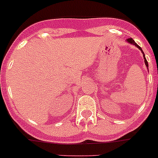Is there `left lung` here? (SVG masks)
<instances>
[{
    "instance_id": "left-lung-1",
    "label": "left lung",
    "mask_w": 158,
    "mask_h": 158,
    "mask_svg": "<svg viewBox=\"0 0 158 158\" xmlns=\"http://www.w3.org/2000/svg\"><path fill=\"white\" fill-rule=\"evenodd\" d=\"M127 42H128V44H132V45H135V47L138 48L139 49L140 51H141L142 53H143V59H144V63H145V65H146V66H147V69H148V62L147 61V59H146V57H145V55H144V52H143V50H142L141 48H140L138 44H137L135 42V40H133L132 38H128V40H127Z\"/></svg>"
}]
</instances>
